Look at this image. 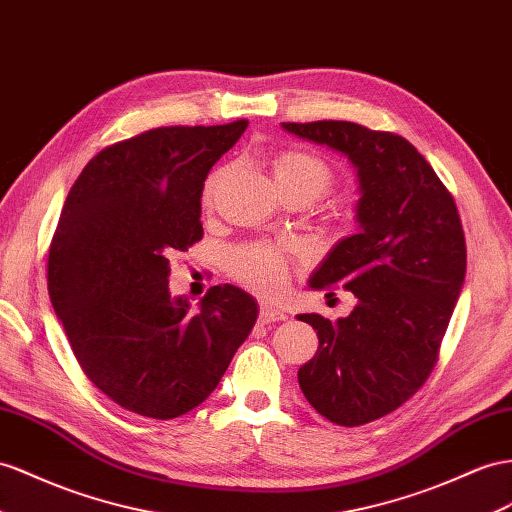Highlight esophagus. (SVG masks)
<instances>
[{
	"label": "esophagus",
	"instance_id": "esophagus-1",
	"mask_svg": "<svg viewBox=\"0 0 512 512\" xmlns=\"http://www.w3.org/2000/svg\"><path fill=\"white\" fill-rule=\"evenodd\" d=\"M287 316L285 311L272 307V305H261L259 307V322L264 324H274V322H283Z\"/></svg>",
	"mask_w": 512,
	"mask_h": 512
}]
</instances>
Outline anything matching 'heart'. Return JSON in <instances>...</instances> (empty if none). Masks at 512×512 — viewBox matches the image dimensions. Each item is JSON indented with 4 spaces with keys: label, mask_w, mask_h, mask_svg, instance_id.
<instances>
[{
    "label": "heart",
    "mask_w": 512,
    "mask_h": 512,
    "mask_svg": "<svg viewBox=\"0 0 512 512\" xmlns=\"http://www.w3.org/2000/svg\"><path fill=\"white\" fill-rule=\"evenodd\" d=\"M229 166L209 173L203 188V205L212 207L218 190L229 177ZM270 173L281 196H300L309 203L322 199L333 188L335 170L322 155L307 149H281L270 157ZM227 270L244 287L259 294H279L287 285V259L266 244H240L227 253Z\"/></svg>",
    "instance_id": "obj_1"
}]
</instances>
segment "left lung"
I'll return each instance as SVG.
<instances>
[{"mask_svg":"<svg viewBox=\"0 0 512 512\" xmlns=\"http://www.w3.org/2000/svg\"><path fill=\"white\" fill-rule=\"evenodd\" d=\"M300 138L348 155L359 175L361 231L339 242L313 290L346 287L348 318L298 320L318 331V352L298 370L305 398L337 426L396 411L437 365L467 266L454 196L409 140L348 121L283 123Z\"/></svg>","mask_w":512,"mask_h":512,"instance_id":"left-lung-1","label":"left lung"}]
</instances>
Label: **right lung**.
Returning a JSON list of instances; mask_svg holds the SVG:
<instances>
[{
	"instance_id": "obj_1",
	"label": "right lung",
	"mask_w": 512,
	"mask_h": 512,
	"mask_svg": "<svg viewBox=\"0 0 512 512\" xmlns=\"http://www.w3.org/2000/svg\"><path fill=\"white\" fill-rule=\"evenodd\" d=\"M248 121L155 127L90 160L49 244V298L88 381L123 409L173 419L199 406L251 333L257 303L209 287L170 298V255L203 238V181Z\"/></svg>"
}]
</instances>
